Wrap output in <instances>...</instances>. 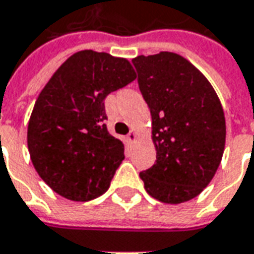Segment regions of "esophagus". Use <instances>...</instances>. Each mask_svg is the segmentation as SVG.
Wrapping results in <instances>:
<instances>
[{
    "instance_id": "34e87169",
    "label": "esophagus",
    "mask_w": 254,
    "mask_h": 254,
    "mask_svg": "<svg viewBox=\"0 0 254 254\" xmlns=\"http://www.w3.org/2000/svg\"><path fill=\"white\" fill-rule=\"evenodd\" d=\"M135 141H137V132L130 131L127 134V137H126V142H127L128 145H131V144H134Z\"/></svg>"
}]
</instances>
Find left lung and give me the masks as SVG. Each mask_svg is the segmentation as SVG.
I'll return each instance as SVG.
<instances>
[{
	"label": "left lung",
	"mask_w": 254,
	"mask_h": 254,
	"mask_svg": "<svg viewBox=\"0 0 254 254\" xmlns=\"http://www.w3.org/2000/svg\"><path fill=\"white\" fill-rule=\"evenodd\" d=\"M140 92L151 112L157 160L140 172L152 198L177 205L198 196L216 174L226 140L219 97L199 70L172 52L137 56Z\"/></svg>",
	"instance_id": "8db88e82"
}]
</instances>
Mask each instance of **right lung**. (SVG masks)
I'll list each match as a JSON object with an SVG mask.
<instances>
[{
	"label": "right lung",
	"mask_w": 254,
	"mask_h": 254,
	"mask_svg": "<svg viewBox=\"0 0 254 254\" xmlns=\"http://www.w3.org/2000/svg\"><path fill=\"white\" fill-rule=\"evenodd\" d=\"M134 79L127 59L80 51L39 93L28 123V150L39 177L61 196L87 202L109 190L124 144L107 131L104 99Z\"/></svg>",
	"instance_id": "right-lung-1"
}]
</instances>
